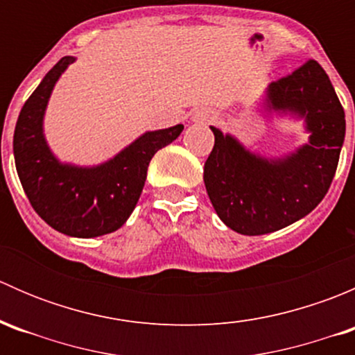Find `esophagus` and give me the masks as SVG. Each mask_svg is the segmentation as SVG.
Segmentation results:
<instances>
[{
  "instance_id": "1",
  "label": "esophagus",
  "mask_w": 355,
  "mask_h": 355,
  "mask_svg": "<svg viewBox=\"0 0 355 355\" xmlns=\"http://www.w3.org/2000/svg\"><path fill=\"white\" fill-rule=\"evenodd\" d=\"M196 116H198L200 121H211V120H213V116H211L209 113H204V111H200V113L196 114Z\"/></svg>"
}]
</instances>
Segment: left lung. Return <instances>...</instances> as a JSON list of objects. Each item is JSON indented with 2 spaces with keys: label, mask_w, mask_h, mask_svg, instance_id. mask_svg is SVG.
Here are the masks:
<instances>
[{
  "label": "left lung",
  "mask_w": 355,
  "mask_h": 355,
  "mask_svg": "<svg viewBox=\"0 0 355 355\" xmlns=\"http://www.w3.org/2000/svg\"><path fill=\"white\" fill-rule=\"evenodd\" d=\"M268 105L306 118L309 144L270 161L211 127L214 146L204 163V184L221 221L242 235L271 234L309 214L330 189L345 137V113L316 60L271 82Z\"/></svg>",
  "instance_id": "1"
}]
</instances>
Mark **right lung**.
<instances>
[{
  "mask_svg": "<svg viewBox=\"0 0 355 355\" xmlns=\"http://www.w3.org/2000/svg\"><path fill=\"white\" fill-rule=\"evenodd\" d=\"M70 63L71 56L60 60L25 101L15 125L13 155L25 196L49 227L70 237H99L128 220L144 189L149 161L182 134L184 125L148 132L101 166L58 163L46 146L42 116L56 80Z\"/></svg>",
  "mask_w": 355,
  "mask_h": 355,
  "instance_id": "1",
  "label": "right lung"
}]
</instances>
